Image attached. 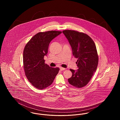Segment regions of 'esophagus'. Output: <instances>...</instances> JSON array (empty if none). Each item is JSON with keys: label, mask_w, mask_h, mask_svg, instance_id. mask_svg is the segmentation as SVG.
I'll list each match as a JSON object with an SVG mask.
<instances>
[{"label": "esophagus", "mask_w": 120, "mask_h": 120, "mask_svg": "<svg viewBox=\"0 0 120 120\" xmlns=\"http://www.w3.org/2000/svg\"><path fill=\"white\" fill-rule=\"evenodd\" d=\"M60 70H61V71H63V70H66V68L61 67V68H60Z\"/></svg>", "instance_id": "obj_1"}]
</instances>
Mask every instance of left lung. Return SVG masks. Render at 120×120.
I'll use <instances>...</instances> for the list:
<instances>
[{"label":"left lung","mask_w":120,"mask_h":120,"mask_svg":"<svg viewBox=\"0 0 120 120\" xmlns=\"http://www.w3.org/2000/svg\"><path fill=\"white\" fill-rule=\"evenodd\" d=\"M63 33L71 47L73 55L78 58L76 71L70 69L72 75L69 83L76 88L86 86L97 69L98 57L94 41L88 35L73 30H64Z\"/></svg>","instance_id":"8db88e82"}]
</instances>
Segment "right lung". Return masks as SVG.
I'll list each match as a JSON object with an SVG mask.
<instances>
[{"label": "right lung", "mask_w": 120, "mask_h": 120, "mask_svg": "<svg viewBox=\"0 0 120 120\" xmlns=\"http://www.w3.org/2000/svg\"><path fill=\"white\" fill-rule=\"evenodd\" d=\"M62 31L51 30L39 32L26 44L24 49L23 68L29 82L37 89L42 90L50 86L59 71L45 64L49 43Z\"/></svg>", "instance_id": "right-lung-1"}]
</instances>
